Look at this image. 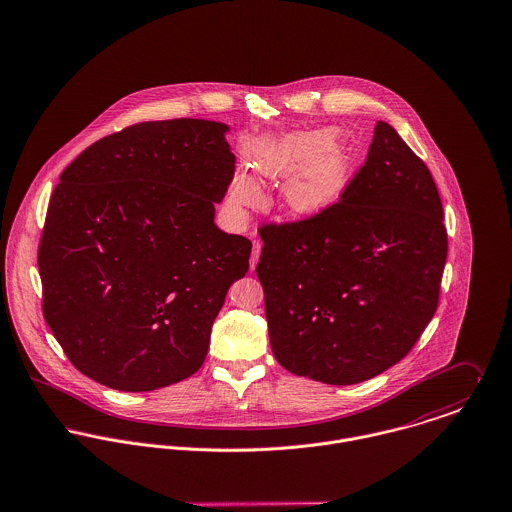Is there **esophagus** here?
I'll return each instance as SVG.
<instances>
[{
  "instance_id": "1",
  "label": "esophagus",
  "mask_w": 512,
  "mask_h": 512,
  "mask_svg": "<svg viewBox=\"0 0 512 512\" xmlns=\"http://www.w3.org/2000/svg\"><path fill=\"white\" fill-rule=\"evenodd\" d=\"M261 247H263V243L259 239H255L253 241V253H251V259H249L251 271H255V267H257V261H259V255H261Z\"/></svg>"
}]
</instances>
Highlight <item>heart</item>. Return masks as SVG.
Returning <instances> with one entry per match:
<instances>
[{
    "label": "heart",
    "instance_id": "heart-1",
    "mask_svg": "<svg viewBox=\"0 0 512 512\" xmlns=\"http://www.w3.org/2000/svg\"><path fill=\"white\" fill-rule=\"evenodd\" d=\"M334 139L336 133L330 129L296 131L257 161V171L269 180L290 176L281 190L290 216L318 218L340 200L349 178V155ZM229 194L239 206H253L259 200V188L249 178H235Z\"/></svg>",
    "mask_w": 512,
    "mask_h": 512
}]
</instances>
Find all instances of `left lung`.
Returning <instances> with one entry per match:
<instances>
[{
  "label": "left lung",
  "mask_w": 512,
  "mask_h": 512,
  "mask_svg": "<svg viewBox=\"0 0 512 512\" xmlns=\"http://www.w3.org/2000/svg\"><path fill=\"white\" fill-rule=\"evenodd\" d=\"M257 277L286 371L355 385L398 363L438 308L448 257L428 167L377 121L365 165L326 214L259 229Z\"/></svg>",
  "instance_id": "obj_1"
}]
</instances>
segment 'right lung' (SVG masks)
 Masks as SVG:
<instances>
[{
    "label": "right lung",
    "instance_id": "1",
    "mask_svg": "<svg viewBox=\"0 0 512 512\" xmlns=\"http://www.w3.org/2000/svg\"><path fill=\"white\" fill-rule=\"evenodd\" d=\"M229 125L145 121L78 155L39 245L43 314L70 363L115 391L194 375L251 241L214 224L235 172Z\"/></svg>",
    "mask_w": 512,
    "mask_h": 512
}]
</instances>
